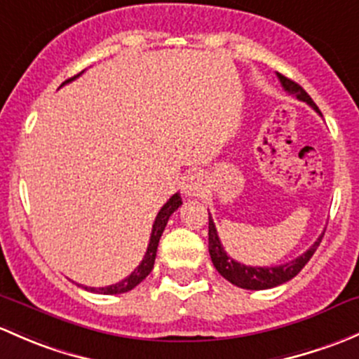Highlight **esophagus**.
<instances>
[{"mask_svg":"<svg viewBox=\"0 0 359 359\" xmlns=\"http://www.w3.org/2000/svg\"><path fill=\"white\" fill-rule=\"evenodd\" d=\"M205 181L201 172H190L187 178L183 180V194L187 197H198L204 191Z\"/></svg>","mask_w":359,"mask_h":359,"instance_id":"esophagus-1","label":"esophagus"}]
</instances>
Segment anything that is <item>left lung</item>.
Here are the masks:
<instances>
[{
    "instance_id": "8db88e82",
    "label": "left lung",
    "mask_w": 359,
    "mask_h": 359,
    "mask_svg": "<svg viewBox=\"0 0 359 359\" xmlns=\"http://www.w3.org/2000/svg\"><path fill=\"white\" fill-rule=\"evenodd\" d=\"M278 79L282 83L283 90L287 93L294 95L295 98L301 100V102H306L309 107L316 110L318 114L321 116L320 109L315 105L311 97L299 86L297 83L289 79V77L282 76L278 74ZM321 238H323V233L318 236V240L306 250L304 254L297 257V259L285 262V264H278V266H245V264H240L238 261H233L226 252H224L223 245H221V240L217 236L216 226H214V221L210 219L209 216V254H210V259H212L214 268L217 269L221 276L228 280L230 283L233 285L240 287V289H247V290H264V289H273L276 285H282V283L289 282V280L294 278L306 264L308 261L311 259L315 250L320 245Z\"/></svg>"
}]
</instances>
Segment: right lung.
Listing matches in <instances>:
<instances>
[{"label": "right lung", "instance_id": "1", "mask_svg": "<svg viewBox=\"0 0 359 359\" xmlns=\"http://www.w3.org/2000/svg\"><path fill=\"white\" fill-rule=\"evenodd\" d=\"M79 76H81V74H77V76H74V77H70V79L64 81V83H62V86L70 83V81H74L76 77H79ZM181 204H183V202H181L180 194H175L171 198H169L168 202H165L164 205H162V209L158 210L157 217H155V221H154L152 235H150V242H149V247H147L145 257H143V261L140 262L138 268H136L135 271L131 273V275L126 276V278L121 280L119 283H114V285H109V287H100V289H95V287H83V285H81V287H83V289H86V290H90V292H97V294L114 295V294H124V292L135 289L138 283H142L143 280L149 276V273L154 269L155 256H157L158 240H161L162 231H164V228H165V224H168L171 214L175 212V210L178 209Z\"/></svg>", "mask_w": 359, "mask_h": 359}]
</instances>
